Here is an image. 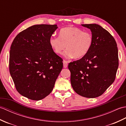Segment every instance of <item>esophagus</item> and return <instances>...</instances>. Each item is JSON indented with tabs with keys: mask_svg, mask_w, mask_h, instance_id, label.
<instances>
[{
	"mask_svg": "<svg viewBox=\"0 0 126 126\" xmlns=\"http://www.w3.org/2000/svg\"><path fill=\"white\" fill-rule=\"evenodd\" d=\"M68 66V62L66 61H63V67L64 68H67Z\"/></svg>",
	"mask_w": 126,
	"mask_h": 126,
	"instance_id": "34e87169",
	"label": "esophagus"
}]
</instances>
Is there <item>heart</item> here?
Returning <instances> with one entry per match:
<instances>
[{
	"label": "heart",
	"instance_id": "obj_1",
	"mask_svg": "<svg viewBox=\"0 0 126 126\" xmlns=\"http://www.w3.org/2000/svg\"><path fill=\"white\" fill-rule=\"evenodd\" d=\"M49 44L57 54H61L66 45L67 49L64 53L66 58H81L90 51L93 44V36L89 32L69 26L61 29L59 37H51Z\"/></svg>",
	"mask_w": 126,
	"mask_h": 126
}]
</instances>
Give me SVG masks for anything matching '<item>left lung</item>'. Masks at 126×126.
<instances>
[{"mask_svg":"<svg viewBox=\"0 0 126 126\" xmlns=\"http://www.w3.org/2000/svg\"><path fill=\"white\" fill-rule=\"evenodd\" d=\"M82 26L90 30L93 44L86 55L69 64L70 82L79 95L95 98L103 94L115 79L119 66L118 49L114 37L100 25Z\"/></svg>","mask_w":126,"mask_h":126,"instance_id":"left-lung-1","label":"left lung"}]
</instances>
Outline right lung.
<instances>
[{
  "label": "right lung",
  "mask_w": 126,
  "mask_h": 126,
  "mask_svg": "<svg viewBox=\"0 0 126 126\" xmlns=\"http://www.w3.org/2000/svg\"><path fill=\"white\" fill-rule=\"evenodd\" d=\"M57 25H34L18 34L10 47L9 70L16 89L29 99L39 101L49 95L63 68L49 39Z\"/></svg>",
  "instance_id": "right-lung-1"
}]
</instances>
